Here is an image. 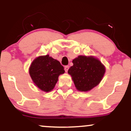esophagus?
<instances>
[{"instance_id": "1", "label": "esophagus", "mask_w": 131, "mask_h": 131, "mask_svg": "<svg viewBox=\"0 0 131 131\" xmlns=\"http://www.w3.org/2000/svg\"><path fill=\"white\" fill-rule=\"evenodd\" d=\"M69 68V66H66L65 67H64V70H65V71L66 72H67V71H68Z\"/></svg>"}]
</instances>
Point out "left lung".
Wrapping results in <instances>:
<instances>
[{
  "label": "left lung",
  "mask_w": 131,
  "mask_h": 131,
  "mask_svg": "<svg viewBox=\"0 0 131 131\" xmlns=\"http://www.w3.org/2000/svg\"><path fill=\"white\" fill-rule=\"evenodd\" d=\"M68 73L78 90L87 92L99 84L105 72V66L92 56H79L72 61Z\"/></svg>",
  "instance_id": "obj_1"
}]
</instances>
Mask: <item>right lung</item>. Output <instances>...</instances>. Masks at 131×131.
<instances>
[{
  "label": "right lung",
  "instance_id": "1",
  "mask_svg": "<svg viewBox=\"0 0 131 131\" xmlns=\"http://www.w3.org/2000/svg\"><path fill=\"white\" fill-rule=\"evenodd\" d=\"M64 67L49 55L36 58L31 64L29 72L35 84L44 92L52 90L59 75L65 72Z\"/></svg>",
  "mask_w": 131,
  "mask_h": 131
}]
</instances>
